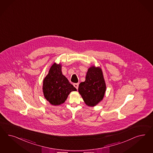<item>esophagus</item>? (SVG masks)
<instances>
[{"mask_svg":"<svg viewBox=\"0 0 153 153\" xmlns=\"http://www.w3.org/2000/svg\"><path fill=\"white\" fill-rule=\"evenodd\" d=\"M73 85H74V87H75L76 88L78 89V87H79V83H74Z\"/></svg>","mask_w":153,"mask_h":153,"instance_id":"obj_1","label":"esophagus"}]
</instances>
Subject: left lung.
Returning <instances> with one entry per match:
<instances>
[{"label":"left lung","mask_w":153,"mask_h":153,"mask_svg":"<svg viewBox=\"0 0 153 153\" xmlns=\"http://www.w3.org/2000/svg\"><path fill=\"white\" fill-rule=\"evenodd\" d=\"M106 91L101 70L92 66L88 70L85 80L79 84L78 91L85 103L89 106H94L104 97Z\"/></svg>","instance_id":"left-lung-1"}]
</instances>
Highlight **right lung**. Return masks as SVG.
Listing matches in <instances>:
<instances>
[{
	"mask_svg": "<svg viewBox=\"0 0 153 153\" xmlns=\"http://www.w3.org/2000/svg\"><path fill=\"white\" fill-rule=\"evenodd\" d=\"M43 91L47 100L52 105H59L64 103L70 93L76 89L63 75L61 65L54 63L43 80Z\"/></svg>",
	"mask_w": 153,
	"mask_h": 153,
	"instance_id": "1",
	"label": "right lung"
}]
</instances>
